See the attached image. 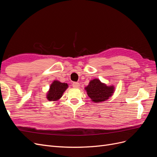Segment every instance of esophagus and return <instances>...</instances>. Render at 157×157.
<instances>
[{"mask_svg": "<svg viewBox=\"0 0 157 157\" xmlns=\"http://www.w3.org/2000/svg\"><path fill=\"white\" fill-rule=\"evenodd\" d=\"M72 86L74 88H78L80 86V84L78 82H74L72 84Z\"/></svg>", "mask_w": 157, "mask_h": 157, "instance_id": "esophagus-1", "label": "esophagus"}]
</instances>
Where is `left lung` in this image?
Here are the masks:
<instances>
[{
  "label": "left lung",
  "instance_id": "left-lung-1",
  "mask_svg": "<svg viewBox=\"0 0 157 157\" xmlns=\"http://www.w3.org/2000/svg\"><path fill=\"white\" fill-rule=\"evenodd\" d=\"M88 96L94 102L103 101L111 96L114 91L113 86H107L98 79H94L90 82L86 88Z\"/></svg>",
  "mask_w": 157,
  "mask_h": 157
}]
</instances>
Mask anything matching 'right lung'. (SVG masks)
<instances>
[{
	"label": "right lung",
	"mask_w": 157,
	"mask_h": 157,
	"mask_svg": "<svg viewBox=\"0 0 157 157\" xmlns=\"http://www.w3.org/2000/svg\"><path fill=\"white\" fill-rule=\"evenodd\" d=\"M67 83H61L59 81H54L51 84L50 88L47 95V99L49 101L58 100L61 96L65 90L67 88Z\"/></svg>",
	"instance_id": "add662e5"
}]
</instances>
